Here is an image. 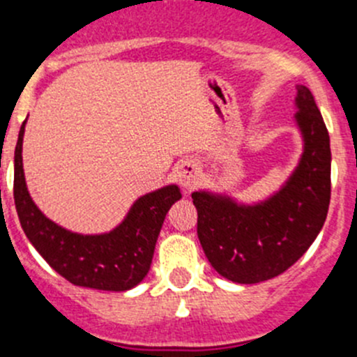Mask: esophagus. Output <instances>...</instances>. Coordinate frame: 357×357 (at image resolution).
Segmentation results:
<instances>
[{
    "instance_id": "1",
    "label": "esophagus",
    "mask_w": 357,
    "mask_h": 357,
    "mask_svg": "<svg viewBox=\"0 0 357 357\" xmlns=\"http://www.w3.org/2000/svg\"><path fill=\"white\" fill-rule=\"evenodd\" d=\"M176 176H178L179 185L183 188L190 190L200 181V169L193 162H185V164H181L176 169Z\"/></svg>"
}]
</instances>
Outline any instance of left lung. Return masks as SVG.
Masks as SVG:
<instances>
[{"instance_id":"1","label":"left lung","mask_w":357,"mask_h":357,"mask_svg":"<svg viewBox=\"0 0 357 357\" xmlns=\"http://www.w3.org/2000/svg\"><path fill=\"white\" fill-rule=\"evenodd\" d=\"M295 122L303 137L298 165L279 192L256 204L193 192L197 235L214 271L238 284L286 272L316 241L331 195L330 136L312 92L296 86Z\"/></svg>"}]
</instances>
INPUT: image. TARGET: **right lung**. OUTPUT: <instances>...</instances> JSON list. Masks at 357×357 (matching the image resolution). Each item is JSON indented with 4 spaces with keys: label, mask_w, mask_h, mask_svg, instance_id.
I'll return each instance as SVG.
<instances>
[{
    "label": "right lung",
    "mask_w": 357,
    "mask_h": 357,
    "mask_svg": "<svg viewBox=\"0 0 357 357\" xmlns=\"http://www.w3.org/2000/svg\"><path fill=\"white\" fill-rule=\"evenodd\" d=\"M22 123L15 146L13 199L24 234L57 274L71 284L102 291H127L150 271L165 214L181 199L176 185L139 197L126 220L108 234L83 235L48 220L31 199L22 167Z\"/></svg>",
    "instance_id": "add662e5"
}]
</instances>
